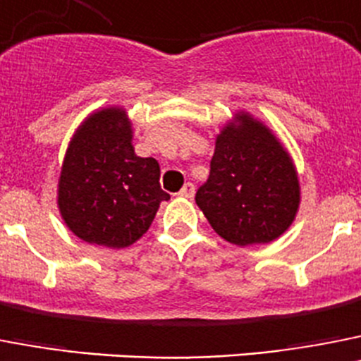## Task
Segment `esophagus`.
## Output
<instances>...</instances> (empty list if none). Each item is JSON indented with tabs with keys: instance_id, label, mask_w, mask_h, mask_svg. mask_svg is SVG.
<instances>
[{
	"instance_id": "1",
	"label": "esophagus",
	"mask_w": 361,
	"mask_h": 361,
	"mask_svg": "<svg viewBox=\"0 0 361 361\" xmlns=\"http://www.w3.org/2000/svg\"><path fill=\"white\" fill-rule=\"evenodd\" d=\"M178 196H181V198H192V196H194V185L190 183V181H187V183L183 185V189L178 192Z\"/></svg>"
}]
</instances>
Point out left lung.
<instances>
[{
  "label": "left lung",
  "instance_id": "8db88e82",
  "mask_svg": "<svg viewBox=\"0 0 361 361\" xmlns=\"http://www.w3.org/2000/svg\"><path fill=\"white\" fill-rule=\"evenodd\" d=\"M196 203L228 243H269L294 221L298 172L274 134L247 112H238L216 137L211 174L196 192Z\"/></svg>",
  "mask_w": 361,
  "mask_h": 361
}]
</instances>
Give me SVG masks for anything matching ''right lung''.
Masks as SVG:
<instances>
[{
    "instance_id": "right-lung-1",
    "label": "right lung",
    "mask_w": 361,
    "mask_h": 361,
    "mask_svg": "<svg viewBox=\"0 0 361 361\" xmlns=\"http://www.w3.org/2000/svg\"><path fill=\"white\" fill-rule=\"evenodd\" d=\"M167 200L159 187V163L134 154L123 109H102L80 125L58 183L61 218L80 240L111 249L133 245Z\"/></svg>"
}]
</instances>
